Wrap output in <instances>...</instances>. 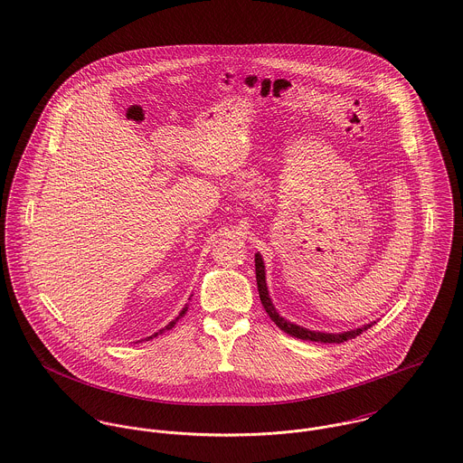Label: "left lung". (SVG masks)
Listing matches in <instances>:
<instances>
[{
    "label": "left lung",
    "instance_id": "obj_1",
    "mask_svg": "<svg viewBox=\"0 0 463 463\" xmlns=\"http://www.w3.org/2000/svg\"><path fill=\"white\" fill-rule=\"evenodd\" d=\"M256 279H257V289H259V298H260V304L264 310L268 312V316L271 317V321L280 328L284 330L286 334L297 337V339H304V341H312V343H345L348 339H355L357 335H360L364 330L371 328L376 321L373 323H367L360 328H354V330H348V332H343V334H325V332H316V330H308L304 326H298L288 319H284L277 308L273 307L271 304V298L268 295V288H266V273H264V262H262V257L260 254H256Z\"/></svg>",
    "mask_w": 463,
    "mask_h": 463
}]
</instances>
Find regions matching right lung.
Returning <instances> with one entry per match:
<instances>
[{"label":"right lung","instance_id":"add662e5","mask_svg":"<svg viewBox=\"0 0 463 463\" xmlns=\"http://www.w3.org/2000/svg\"><path fill=\"white\" fill-rule=\"evenodd\" d=\"M186 310H188V307L183 308V310H181V312H179V316H177V317H175V319H174V321H170V323H168V325H166V326H165V328H161V330H159V332H156L155 337H156V335H157V334H163V332H166V330H170V328H172V326H174V325H175V323H177V321H179V319H181V317H183V316H184V312H186ZM147 339H153V337H147Z\"/></svg>","mask_w":463,"mask_h":463}]
</instances>
